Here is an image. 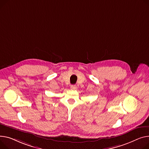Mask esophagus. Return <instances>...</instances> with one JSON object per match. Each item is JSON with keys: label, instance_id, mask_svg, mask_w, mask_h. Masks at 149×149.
<instances>
[{"label": "esophagus", "instance_id": "esophagus-1", "mask_svg": "<svg viewBox=\"0 0 149 149\" xmlns=\"http://www.w3.org/2000/svg\"><path fill=\"white\" fill-rule=\"evenodd\" d=\"M77 86L76 85H71V88L72 89V90H75V89H77Z\"/></svg>", "mask_w": 149, "mask_h": 149}]
</instances>
